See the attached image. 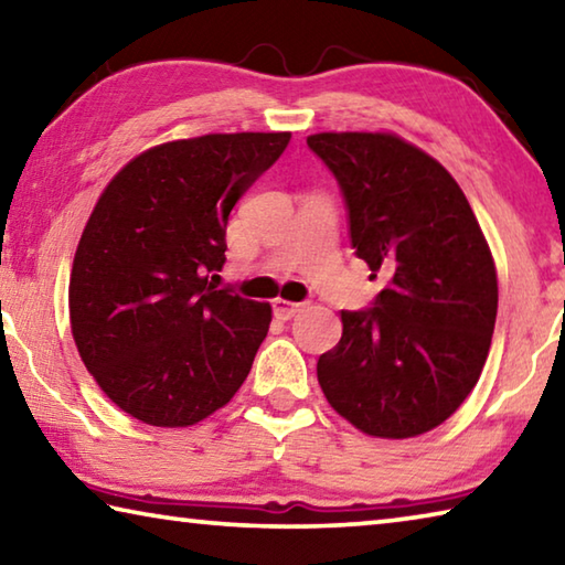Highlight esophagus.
<instances>
[{
  "mask_svg": "<svg viewBox=\"0 0 565 565\" xmlns=\"http://www.w3.org/2000/svg\"><path fill=\"white\" fill-rule=\"evenodd\" d=\"M271 306H274V313H276V319H284V321H289L291 317H296V313H299V311L303 309V303L286 301V299H276Z\"/></svg>",
  "mask_w": 565,
  "mask_h": 565,
  "instance_id": "obj_1",
  "label": "esophagus"
}]
</instances>
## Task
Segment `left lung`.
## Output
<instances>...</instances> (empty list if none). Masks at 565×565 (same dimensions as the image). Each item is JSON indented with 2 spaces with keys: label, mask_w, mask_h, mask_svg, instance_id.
I'll return each mask as SVG.
<instances>
[{
  "label": "left lung",
  "mask_w": 565,
  "mask_h": 565,
  "mask_svg": "<svg viewBox=\"0 0 565 565\" xmlns=\"http://www.w3.org/2000/svg\"><path fill=\"white\" fill-rule=\"evenodd\" d=\"M306 145L339 181L351 246L384 289L341 311V341L317 376L339 414L379 438L426 434L481 376L499 281L461 186L394 134H313Z\"/></svg>",
  "instance_id": "obj_1"
}]
</instances>
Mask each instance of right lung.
<instances>
[{
  "label": "right lung",
  "mask_w": 565,
  "mask_h": 565,
  "mask_svg": "<svg viewBox=\"0 0 565 565\" xmlns=\"http://www.w3.org/2000/svg\"><path fill=\"white\" fill-rule=\"evenodd\" d=\"M289 131L206 134L131 159L104 189L76 246L70 319L104 394L151 426H191L232 401L271 306L212 284L244 191Z\"/></svg>",
  "instance_id": "right-lung-1"
}]
</instances>
